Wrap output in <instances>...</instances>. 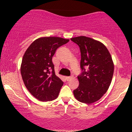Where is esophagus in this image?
I'll use <instances>...</instances> for the list:
<instances>
[{
  "mask_svg": "<svg viewBox=\"0 0 132 132\" xmlns=\"http://www.w3.org/2000/svg\"><path fill=\"white\" fill-rule=\"evenodd\" d=\"M66 78V79H67V81H70L71 79H72L73 78V76H67Z\"/></svg>",
  "mask_w": 132,
  "mask_h": 132,
  "instance_id": "obj_1",
  "label": "esophagus"
}]
</instances>
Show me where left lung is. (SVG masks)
Wrapping results in <instances>:
<instances>
[{
    "instance_id": "obj_1",
    "label": "left lung",
    "mask_w": 132,
    "mask_h": 132,
    "mask_svg": "<svg viewBox=\"0 0 132 132\" xmlns=\"http://www.w3.org/2000/svg\"><path fill=\"white\" fill-rule=\"evenodd\" d=\"M71 40L79 47L81 55L79 85L74 95L79 102L94 103L102 97L111 83L114 70L111 55L104 44L90 38L81 36Z\"/></svg>"
}]
</instances>
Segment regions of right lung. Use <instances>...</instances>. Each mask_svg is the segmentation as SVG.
<instances>
[{
  "label": "right lung",
  "instance_id": "obj_1",
  "mask_svg": "<svg viewBox=\"0 0 132 132\" xmlns=\"http://www.w3.org/2000/svg\"><path fill=\"white\" fill-rule=\"evenodd\" d=\"M69 41L60 37L40 38L25 51L20 68L22 79L39 101H53L58 96L63 82L55 75L52 57L57 48Z\"/></svg>",
  "mask_w": 132,
  "mask_h": 132
}]
</instances>
